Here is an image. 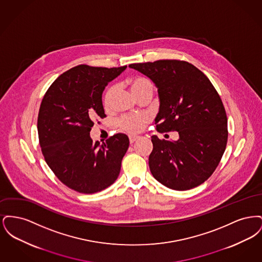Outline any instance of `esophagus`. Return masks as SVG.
Segmentation results:
<instances>
[{"label":"esophagus","mask_w":262,"mask_h":262,"mask_svg":"<svg viewBox=\"0 0 262 262\" xmlns=\"http://www.w3.org/2000/svg\"><path fill=\"white\" fill-rule=\"evenodd\" d=\"M137 139H138V137H137V136H129V142L130 143H134Z\"/></svg>","instance_id":"esophagus-1"}]
</instances>
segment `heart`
I'll use <instances>...</instances> for the list:
<instances>
[{
  "label": "heart",
  "mask_w": 262,
  "mask_h": 262,
  "mask_svg": "<svg viewBox=\"0 0 262 262\" xmlns=\"http://www.w3.org/2000/svg\"><path fill=\"white\" fill-rule=\"evenodd\" d=\"M127 84L130 88L133 94L136 97H139L144 94H151L153 92V85L147 78L142 76H135L127 80ZM116 88L110 86L106 90L103 97V106L104 108H109L113 96L115 94ZM147 117L145 115H134L125 116L121 119L120 125L128 133H137L139 132L147 122Z\"/></svg>",
  "instance_id": "1"
}]
</instances>
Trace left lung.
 <instances>
[{"label": "left lung", "instance_id": "left-lung-1", "mask_svg": "<svg viewBox=\"0 0 262 262\" xmlns=\"http://www.w3.org/2000/svg\"><path fill=\"white\" fill-rule=\"evenodd\" d=\"M128 67L149 77L157 88V130L179 133L176 141L151 137V174L174 190L200 186L217 168L228 139V120L216 89L201 71L184 61L160 60Z\"/></svg>", "mask_w": 262, "mask_h": 262}]
</instances>
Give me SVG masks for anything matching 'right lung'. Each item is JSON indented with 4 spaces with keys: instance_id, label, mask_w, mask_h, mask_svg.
I'll list each match as a JSON object with an SVG mask.
<instances>
[{
    "instance_id": "obj_1",
    "label": "right lung",
    "mask_w": 262,
    "mask_h": 262,
    "mask_svg": "<svg viewBox=\"0 0 262 262\" xmlns=\"http://www.w3.org/2000/svg\"><path fill=\"white\" fill-rule=\"evenodd\" d=\"M126 66L79 64L60 75L44 95L38 114V137L45 161L67 187L95 193L110 187L121 171L129 140L117 134L93 141L94 122L106 117L102 93Z\"/></svg>"
}]
</instances>
